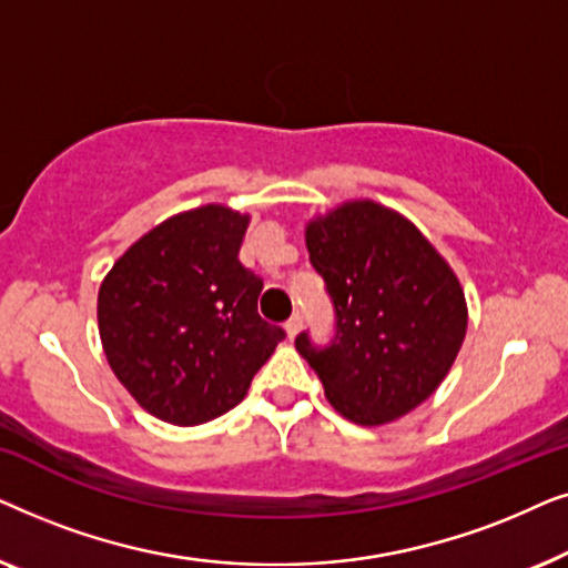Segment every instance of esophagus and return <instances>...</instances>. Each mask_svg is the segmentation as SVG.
Wrapping results in <instances>:
<instances>
[{"mask_svg":"<svg viewBox=\"0 0 568 568\" xmlns=\"http://www.w3.org/2000/svg\"><path fill=\"white\" fill-rule=\"evenodd\" d=\"M284 331H286V336H290V338L297 336V333L302 331V315H300V313H294V315L290 317V321H286Z\"/></svg>","mask_w":568,"mask_h":568,"instance_id":"34e87169","label":"esophagus"}]
</instances>
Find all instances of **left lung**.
I'll use <instances>...</instances> for the list:
<instances>
[{
    "label": "left lung",
    "mask_w": 568,
    "mask_h": 568,
    "mask_svg": "<svg viewBox=\"0 0 568 568\" xmlns=\"http://www.w3.org/2000/svg\"><path fill=\"white\" fill-rule=\"evenodd\" d=\"M313 268L336 310L331 346L300 333L297 352L341 416L390 424L442 385L468 331L455 271L414 222L377 201L356 199L305 227Z\"/></svg>",
    "instance_id": "8db88e82"
}]
</instances>
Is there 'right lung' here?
<instances>
[{
	"instance_id": "right-lung-1",
	"label": "right lung",
	"mask_w": 568,
	"mask_h": 568,
	"mask_svg": "<svg viewBox=\"0 0 568 568\" xmlns=\"http://www.w3.org/2000/svg\"><path fill=\"white\" fill-rule=\"evenodd\" d=\"M247 222L222 204L170 216L100 284L105 359L162 422L196 426L227 414L284 338L258 315L261 276L237 258Z\"/></svg>"
}]
</instances>
